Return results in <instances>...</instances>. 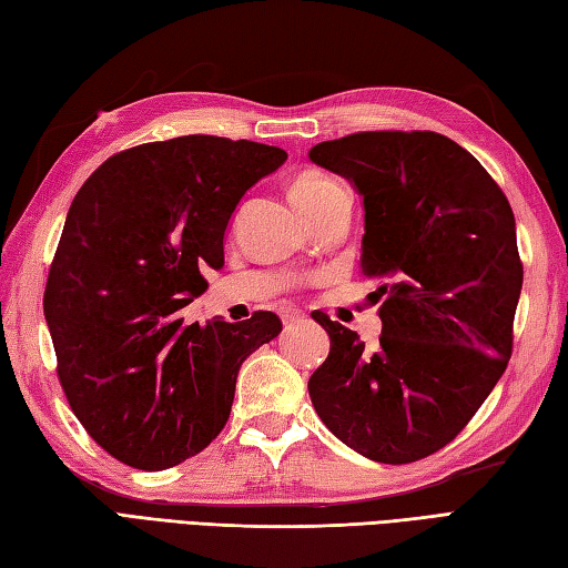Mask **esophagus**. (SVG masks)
Returning a JSON list of instances; mask_svg holds the SVG:
<instances>
[{"label":"esophagus","instance_id":"34e87169","mask_svg":"<svg viewBox=\"0 0 568 568\" xmlns=\"http://www.w3.org/2000/svg\"><path fill=\"white\" fill-rule=\"evenodd\" d=\"M281 320H283L285 327H293V324L305 322V312L293 310V307H283V310H281Z\"/></svg>","mask_w":568,"mask_h":568}]
</instances>
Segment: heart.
<instances>
[{"instance_id": "obj_1", "label": "heart", "mask_w": 568, "mask_h": 568, "mask_svg": "<svg viewBox=\"0 0 568 568\" xmlns=\"http://www.w3.org/2000/svg\"><path fill=\"white\" fill-rule=\"evenodd\" d=\"M336 192H342V185L320 171H303L291 180V200L305 216L336 195Z\"/></svg>"}]
</instances>
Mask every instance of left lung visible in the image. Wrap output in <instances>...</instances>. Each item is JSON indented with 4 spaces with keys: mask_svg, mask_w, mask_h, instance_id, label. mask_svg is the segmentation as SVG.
Returning a JSON list of instances; mask_svg holds the SVG:
<instances>
[{
    "mask_svg": "<svg viewBox=\"0 0 568 568\" xmlns=\"http://www.w3.org/2000/svg\"><path fill=\"white\" fill-rule=\"evenodd\" d=\"M364 200L361 268L383 285L378 346L312 312L329 356L307 390L336 439L381 464L449 444L513 354L523 291L508 197L456 141L434 131H364L310 149Z\"/></svg>",
    "mask_w": 568,
    "mask_h": 568,
    "instance_id": "left-lung-1",
    "label": "left lung"
}]
</instances>
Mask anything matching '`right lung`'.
I'll return each instance as SVG.
<instances>
[{
	"label": "right lung",
	"mask_w": 568,
	"mask_h": 568,
	"mask_svg": "<svg viewBox=\"0 0 568 568\" xmlns=\"http://www.w3.org/2000/svg\"><path fill=\"white\" fill-rule=\"evenodd\" d=\"M287 161L277 146L178 136L106 159L72 200L43 315L72 413L119 462L171 468L232 413L246 356L281 334L273 312L185 324L224 265V232L246 192Z\"/></svg>",
	"instance_id": "1"
}]
</instances>
